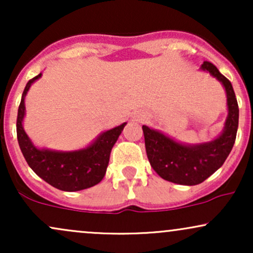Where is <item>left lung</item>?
Wrapping results in <instances>:
<instances>
[{
	"instance_id": "obj_1",
	"label": "left lung",
	"mask_w": 253,
	"mask_h": 253,
	"mask_svg": "<svg viewBox=\"0 0 253 253\" xmlns=\"http://www.w3.org/2000/svg\"><path fill=\"white\" fill-rule=\"evenodd\" d=\"M200 70L216 78L225 88L228 114L222 132L211 141L183 144L161 130L143 126L146 155L153 170L165 181L181 185H196L222 167L236 141L239 108L233 86L216 66L203 62Z\"/></svg>"
}]
</instances>
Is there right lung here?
I'll return each instance as SVG.
<instances>
[{
  "instance_id": "add662e5",
  "label": "right lung",
  "mask_w": 253,
  "mask_h": 253,
  "mask_svg": "<svg viewBox=\"0 0 253 253\" xmlns=\"http://www.w3.org/2000/svg\"><path fill=\"white\" fill-rule=\"evenodd\" d=\"M42 76L40 72L26 84L21 102L17 110L16 133L19 146L26 162L40 178L52 187L63 191H78L94 187L102 181L109 163L110 151L127 123L104 130L84 149L75 151H56L39 149L25 132V98L31 85Z\"/></svg>"
}]
</instances>
